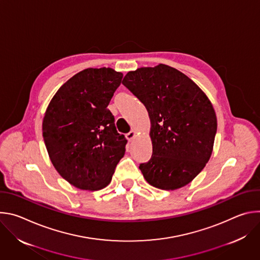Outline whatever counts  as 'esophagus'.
<instances>
[{
	"label": "esophagus",
	"mask_w": 260,
	"mask_h": 260,
	"mask_svg": "<svg viewBox=\"0 0 260 260\" xmlns=\"http://www.w3.org/2000/svg\"><path fill=\"white\" fill-rule=\"evenodd\" d=\"M135 136H136V132H135L134 129H132L129 133L126 134V139H127L128 141H132V140L135 138Z\"/></svg>",
	"instance_id": "esophagus-1"
}]
</instances>
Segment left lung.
I'll return each instance as SVG.
<instances>
[{
  "label": "left lung",
  "mask_w": 260,
  "mask_h": 260,
  "mask_svg": "<svg viewBox=\"0 0 260 260\" xmlns=\"http://www.w3.org/2000/svg\"><path fill=\"white\" fill-rule=\"evenodd\" d=\"M122 84L151 121L152 156L139 167L144 178L164 190L185 186L212 154L217 118L210 100L186 75L162 63L128 72Z\"/></svg>",
  "instance_id": "8db88e82"
}]
</instances>
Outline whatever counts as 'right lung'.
Returning <instances> with one entry per match:
<instances>
[{
  "mask_svg": "<svg viewBox=\"0 0 260 260\" xmlns=\"http://www.w3.org/2000/svg\"><path fill=\"white\" fill-rule=\"evenodd\" d=\"M123 75L85 69L54 94L43 119V139L58 174L73 186L99 190L110 183L127 140L107 108Z\"/></svg>",
  "mask_w": 260,
  "mask_h": 260,
  "instance_id": "obj_1",
  "label": "right lung"
}]
</instances>
